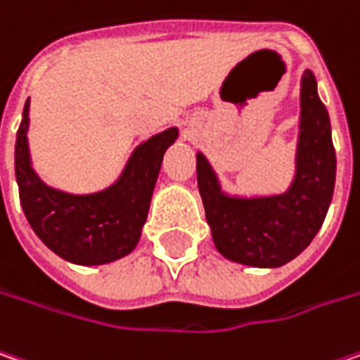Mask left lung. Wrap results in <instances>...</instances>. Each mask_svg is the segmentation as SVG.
<instances>
[{
    "mask_svg": "<svg viewBox=\"0 0 360 360\" xmlns=\"http://www.w3.org/2000/svg\"><path fill=\"white\" fill-rule=\"evenodd\" d=\"M300 99L295 177L285 193L228 195L212 165L198 153V187L205 220L218 252L228 261L263 269L281 266L306 250L324 224L334 193L336 153L328 110L318 97L311 71L302 77Z\"/></svg>",
    "mask_w": 360,
    "mask_h": 360,
    "instance_id": "8db88e82",
    "label": "left lung"
}]
</instances>
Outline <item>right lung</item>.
<instances>
[{"instance_id":"obj_1","label":"right lung","mask_w":360,"mask_h":360,"mask_svg":"<svg viewBox=\"0 0 360 360\" xmlns=\"http://www.w3.org/2000/svg\"><path fill=\"white\" fill-rule=\"evenodd\" d=\"M30 99L15 138L20 203L36 236L54 255L75 264H105L134 250L146 222L165 150L179 136L169 128L136 146L120 179L103 191L73 195L36 175L28 150Z\"/></svg>"}]
</instances>
